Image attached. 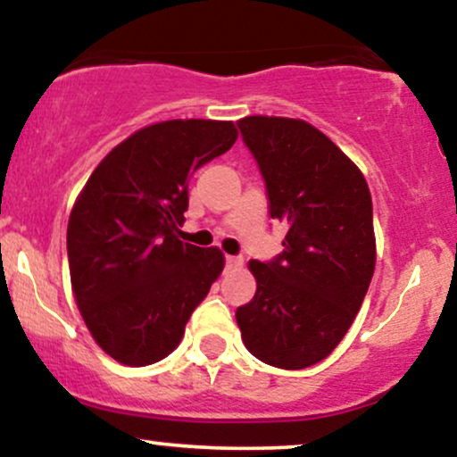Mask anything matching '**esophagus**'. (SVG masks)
Listing matches in <instances>:
<instances>
[{"label":"esophagus","instance_id":"1","mask_svg":"<svg viewBox=\"0 0 457 457\" xmlns=\"http://www.w3.org/2000/svg\"><path fill=\"white\" fill-rule=\"evenodd\" d=\"M243 266V258H238V255H225V269L234 270V269H240Z\"/></svg>","mask_w":457,"mask_h":457}]
</instances>
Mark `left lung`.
<instances>
[{"mask_svg":"<svg viewBox=\"0 0 457 457\" xmlns=\"http://www.w3.org/2000/svg\"><path fill=\"white\" fill-rule=\"evenodd\" d=\"M238 129L266 182L270 217L287 234L275 260L249 262L258 290L236 309V322L255 359L303 370L337 348L370 287V188L359 167L305 120L246 115Z\"/></svg>","mask_w":457,"mask_h":457,"instance_id":"obj_1","label":"left lung"}]
</instances>
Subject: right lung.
I'll use <instances>...</instances> for the list:
<instances>
[{
    "label": "right lung",
    "mask_w": 457,
    "mask_h": 457,
    "mask_svg": "<svg viewBox=\"0 0 457 457\" xmlns=\"http://www.w3.org/2000/svg\"><path fill=\"white\" fill-rule=\"evenodd\" d=\"M236 139L219 120L150 124L115 145L79 193L66 234L72 292L94 342L118 363L174 353L221 275V251L182 243L178 228L188 176Z\"/></svg>",
    "instance_id": "1"
}]
</instances>
